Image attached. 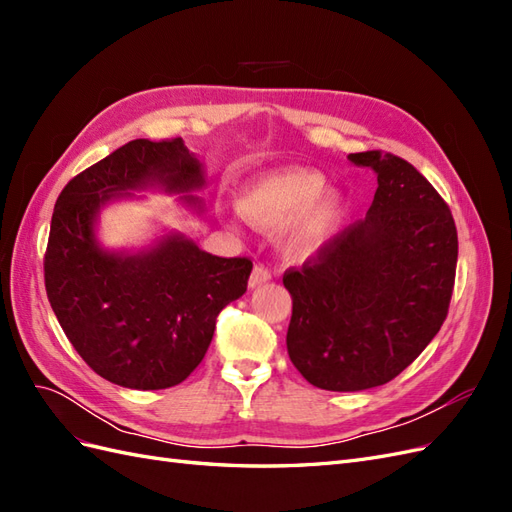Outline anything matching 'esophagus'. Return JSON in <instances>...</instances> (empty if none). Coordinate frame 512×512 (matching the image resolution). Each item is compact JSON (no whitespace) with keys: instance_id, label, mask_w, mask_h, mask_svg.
I'll return each instance as SVG.
<instances>
[{"instance_id":"obj_1","label":"esophagus","mask_w":512,"mask_h":512,"mask_svg":"<svg viewBox=\"0 0 512 512\" xmlns=\"http://www.w3.org/2000/svg\"><path fill=\"white\" fill-rule=\"evenodd\" d=\"M269 280H271V271H269L267 267L256 265V267L252 269V275H250V288H256V286L265 284V282H269Z\"/></svg>"}]
</instances>
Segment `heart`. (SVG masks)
<instances>
[{"label":"heart","mask_w":512,"mask_h":512,"mask_svg":"<svg viewBox=\"0 0 512 512\" xmlns=\"http://www.w3.org/2000/svg\"><path fill=\"white\" fill-rule=\"evenodd\" d=\"M327 177L309 166L269 170L247 185L241 196L243 218L258 228H280L282 252L290 260H307L331 241L342 224L348 200Z\"/></svg>","instance_id":"b5f03b06"}]
</instances>
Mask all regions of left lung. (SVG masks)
<instances>
[{
    "mask_svg": "<svg viewBox=\"0 0 512 512\" xmlns=\"http://www.w3.org/2000/svg\"><path fill=\"white\" fill-rule=\"evenodd\" d=\"M348 160L378 177L365 220L284 273L290 361L339 393L391 382L427 348L448 314L459 247L451 209L410 162L382 151Z\"/></svg>",
    "mask_w": 512,
    "mask_h": 512,
    "instance_id": "1",
    "label": "left lung"
}]
</instances>
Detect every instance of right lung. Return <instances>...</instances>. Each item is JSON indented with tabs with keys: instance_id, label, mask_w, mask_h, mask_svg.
<instances>
[{
	"instance_id": "right-lung-1",
	"label": "right lung",
	"mask_w": 512,
	"mask_h": 512,
	"mask_svg": "<svg viewBox=\"0 0 512 512\" xmlns=\"http://www.w3.org/2000/svg\"><path fill=\"white\" fill-rule=\"evenodd\" d=\"M203 185V164L181 138H136L70 179L57 198L44 254L46 297L74 350L108 382L138 391L183 382L203 361L215 318L247 290L250 258L211 256L179 232L138 254L108 252L96 239L108 200ZM181 200L203 211L198 196Z\"/></svg>"
}]
</instances>
